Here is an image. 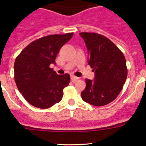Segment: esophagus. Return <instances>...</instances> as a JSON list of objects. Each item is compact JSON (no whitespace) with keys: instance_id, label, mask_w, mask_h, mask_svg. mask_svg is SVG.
Instances as JSON below:
<instances>
[{"instance_id":"esophagus-1","label":"esophagus","mask_w":146,"mask_h":146,"mask_svg":"<svg viewBox=\"0 0 146 146\" xmlns=\"http://www.w3.org/2000/svg\"><path fill=\"white\" fill-rule=\"evenodd\" d=\"M70 79H71L72 82H75L76 80H78L79 78L76 77V76H70Z\"/></svg>"}]
</instances>
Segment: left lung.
I'll list each match as a JSON object with an SVG mask.
<instances>
[{
    "instance_id": "1",
    "label": "left lung",
    "mask_w": 146,
    "mask_h": 146,
    "mask_svg": "<svg viewBox=\"0 0 146 146\" xmlns=\"http://www.w3.org/2000/svg\"><path fill=\"white\" fill-rule=\"evenodd\" d=\"M88 48V64L93 68L95 80L85 79L82 99L94 106H104L117 98L127 77L126 58L111 40L103 35L81 32Z\"/></svg>"
}]
</instances>
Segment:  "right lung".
Here are the masks:
<instances>
[{"instance_id":"right-lung-1","label":"right lung","mask_w":146,"mask_h":146,"mask_svg":"<svg viewBox=\"0 0 146 146\" xmlns=\"http://www.w3.org/2000/svg\"><path fill=\"white\" fill-rule=\"evenodd\" d=\"M73 33L52 35L31 42L16 58L15 80L17 89L32 106L47 109L61 100L70 75H58L49 67L55 64L60 49Z\"/></svg>"}]
</instances>
